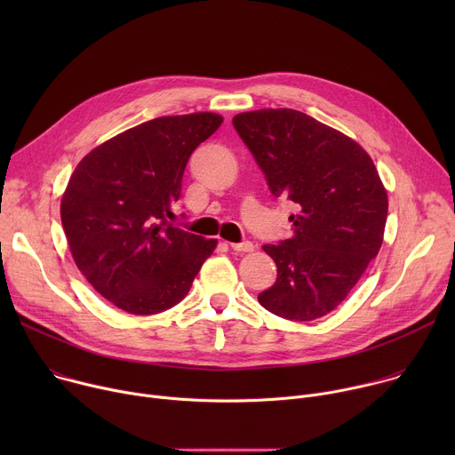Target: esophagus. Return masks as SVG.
<instances>
[{
  "mask_svg": "<svg viewBox=\"0 0 455 455\" xmlns=\"http://www.w3.org/2000/svg\"><path fill=\"white\" fill-rule=\"evenodd\" d=\"M234 251H251L253 250V244L250 241H241V243H232L230 244Z\"/></svg>",
  "mask_w": 455,
  "mask_h": 455,
  "instance_id": "obj_1",
  "label": "esophagus"
}]
</instances>
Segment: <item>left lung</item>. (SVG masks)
Returning a JSON list of instances; mask_svg holds the SVG:
<instances>
[{
    "mask_svg": "<svg viewBox=\"0 0 455 455\" xmlns=\"http://www.w3.org/2000/svg\"><path fill=\"white\" fill-rule=\"evenodd\" d=\"M275 198L295 204L293 234L263 250L277 265L259 293L270 313L315 320L333 311L376 257L387 190L371 156L349 137L297 109H257L232 118Z\"/></svg>",
    "mask_w": 455,
    "mask_h": 455,
    "instance_id": "1",
    "label": "left lung"
}]
</instances>
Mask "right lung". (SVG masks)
Wrapping results in <instances>:
<instances>
[{
	"label": "right lung",
	"instance_id": "right-lung-1",
	"mask_svg": "<svg viewBox=\"0 0 455 455\" xmlns=\"http://www.w3.org/2000/svg\"><path fill=\"white\" fill-rule=\"evenodd\" d=\"M223 118L160 116L113 137L76 167L60 221L86 281L116 307L155 315L188 293L218 241L171 223L187 162Z\"/></svg>",
	"mask_w": 455,
	"mask_h": 455
}]
</instances>
